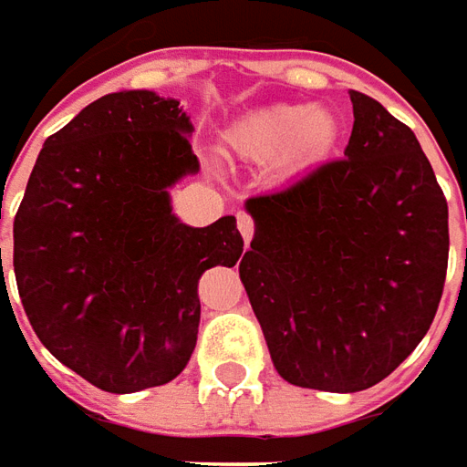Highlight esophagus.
I'll use <instances>...</instances> for the list:
<instances>
[{
    "instance_id": "1",
    "label": "esophagus",
    "mask_w": 467,
    "mask_h": 467,
    "mask_svg": "<svg viewBox=\"0 0 467 467\" xmlns=\"http://www.w3.org/2000/svg\"><path fill=\"white\" fill-rule=\"evenodd\" d=\"M236 223H239V231H241V236H244V241L249 244V241L254 239V231H256V226H254V218H251L246 211H239V213H236Z\"/></svg>"
}]
</instances>
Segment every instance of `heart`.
<instances>
[{"label": "heart", "mask_w": 467, "mask_h": 467, "mask_svg": "<svg viewBox=\"0 0 467 467\" xmlns=\"http://www.w3.org/2000/svg\"><path fill=\"white\" fill-rule=\"evenodd\" d=\"M339 130V118L322 105H271L244 118L231 133V145L256 161L286 150L292 163H314L329 155Z\"/></svg>", "instance_id": "obj_1"}]
</instances>
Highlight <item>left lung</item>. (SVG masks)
<instances>
[{"label":"left lung","instance_id":"1","mask_svg":"<svg viewBox=\"0 0 467 467\" xmlns=\"http://www.w3.org/2000/svg\"><path fill=\"white\" fill-rule=\"evenodd\" d=\"M345 158L246 201L239 274L286 382L359 392L428 334L448 271V201L405 122L349 90Z\"/></svg>","mask_w":467,"mask_h":467}]
</instances>
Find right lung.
Listing matches in <instances>:
<instances>
[{
    "mask_svg": "<svg viewBox=\"0 0 467 467\" xmlns=\"http://www.w3.org/2000/svg\"><path fill=\"white\" fill-rule=\"evenodd\" d=\"M191 133L173 98L110 92L45 140L15 216L16 289L32 329L105 392L183 372L201 322L198 279L244 251L234 216L193 228L171 208V186L198 173Z\"/></svg>",
    "mask_w": 467,
    "mask_h": 467,
    "instance_id": "right-lung-1",
    "label": "right lung"
}]
</instances>
